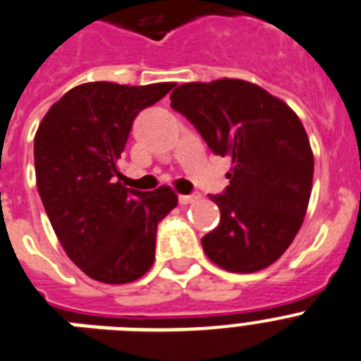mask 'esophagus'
Returning <instances> with one entry per match:
<instances>
[{
    "label": "esophagus",
    "instance_id": "obj_1",
    "mask_svg": "<svg viewBox=\"0 0 361 361\" xmlns=\"http://www.w3.org/2000/svg\"><path fill=\"white\" fill-rule=\"evenodd\" d=\"M196 200H200V194L194 192V194H180L178 196V202L181 203V205H189V203H194Z\"/></svg>",
    "mask_w": 361,
    "mask_h": 361
}]
</instances>
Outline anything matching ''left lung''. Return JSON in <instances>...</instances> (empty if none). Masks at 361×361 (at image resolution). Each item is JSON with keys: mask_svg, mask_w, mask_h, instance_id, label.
<instances>
[{"mask_svg": "<svg viewBox=\"0 0 361 361\" xmlns=\"http://www.w3.org/2000/svg\"><path fill=\"white\" fill-rule=\"evenodd\" d=\"M218 156H231L228 185L211 194L219 225L202 238L205 255L225 271L269 267L293 243L312 189L314 158L302 121L262 87L243 80L183 83L171 94Z\"/></svg>", "mask_w": 361, "mask_h": 361, "instance_id": "left-lung-1", "label": "left lung"}]
</instances>
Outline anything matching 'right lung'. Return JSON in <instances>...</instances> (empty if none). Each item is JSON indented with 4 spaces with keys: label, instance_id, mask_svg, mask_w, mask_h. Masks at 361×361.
<instances>
[{
    "label": "right lung",
    "instance_id": "obj_1",
    "mask_svg": "<svg viewBox=\"0 0 361 361\" xmlns=\"http://www.w3.org/2000/svg\"><path fill=\"white\" fill-rule=\"evenodd\" d=\"M174 85L83 83L37 127L34 167L43 207L68 258L92 280L128 283L154 262L158 224L178 196L169 187H123L118 159L136 116Z\"/></svg>",
    "mask_w": 361,
    "mask_h": 361
}]
</instances>
